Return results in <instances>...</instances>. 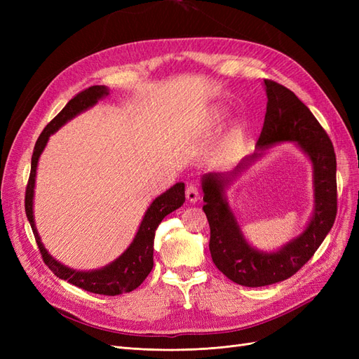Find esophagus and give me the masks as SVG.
<instances>
[{"label": "esophagus", "instance_id": "esophagus-1", "mask_svg": "<svg viewBox=\"0 0 359 359\" xmlns=\"http://www.w3.org/2000/svg\"><path fill=\"white\" fill-rule=\"evenodd\" d=\"M186 198H187L189 202H193V203L199 201L201 193H199V189H198L196 186H194V184H191V186L187 187V190H186Z\"/></svg>", "mask_w": 359, "mask_h": 359}]
</instances>
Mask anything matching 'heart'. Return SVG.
<instances>
[{"instance_id":"heart-1","label":"heart","mask_w":359,"mask_h":359,"mask_svg":"<svg viewBox=\"0 0 359 359\" xmlns=\"http://www.w3.org/2000/svg\"><path fill=\"white\" fill-rule=\"evenodd\" d=\"M220 118H222V114H220V112L211 114L210 118L205 121V127H206V128L214 127L217 123L220 121ZM241 142H243V130H241L240 127H236L235 130H232V133L229 135V137L226 139V144H224L226 154H233V153H236L238 148L241 147Z\"/></svg>"}]
</instances>
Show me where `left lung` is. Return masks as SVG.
Instances as JSON below:
<instances>
[{
  "instance_id": "obj_1",
  "label": "left lung",
  "mask_w": 359,
  "mask_h": 359,
  "mask_svg": "<svg viewBox=\"0 0 359 359\" xmlns=\"http://www.w3.org/2000/svg\"><path fill=\"white\" fill-rule=\"evenodd\" d=\"M265 86L268 103L257 148L265 149L273 144L295 140L313 161L316 208L304 233L280 252H257L244 240L240 224L223 196V189L231 177H235L233 173L244 170L260 153L244 160L231 175L203 177L202 210L210 223L212 262L233 283L248 287L278 283L298 273L316 253L337 215V160L330 136L289 88L271 79H265Z\"/></svg>"
}]
</instances>
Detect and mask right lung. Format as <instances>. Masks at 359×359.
Returning <instances> with one entry per match:
<instances>
[{"label":"right lung","instance_id":"obj_1","mask_svg":"<svg viewBox=\"0 0 359 359\" xmlns=\"http://www.w3.org/2000/svg\"><path fill=\"white\" fill-rule=\"evenodd\" d=\"M107 94H109V91H107V88L103 85H94L78 93L40 133L31 157V172L25 190V212L31 224L32 233H34L36 243L39 245L40 255L43 257V262L49 266L53 274L62 280H67L69 283L78 286L86 292L115 297L121 295L124 292H132L133 289L142 285V281L151 273V269H153L154 265L153 253L156 229L168 214L180 208L184 201H186L184 182L175 184V186L170 187L166 193H163L161 196H158L153 203H151L148 211L145 212L142 223L139 226V231L135 236L133 243L130 244V247L115 260V262L102 269L88 271V273H85V271L82 273V271H74L64 266L60 262H57L50 255H48L46 248L43 247L40 241L34 224V217H32V198H34L37 161L41 151L45 149L48 144L49 136L53 132H57L61 126L66 124L69 119L81 114L82 111L88 109V107L97 103V100Z\"/></svg>","mask_w":359,"mask_h":359}]
</instances>
